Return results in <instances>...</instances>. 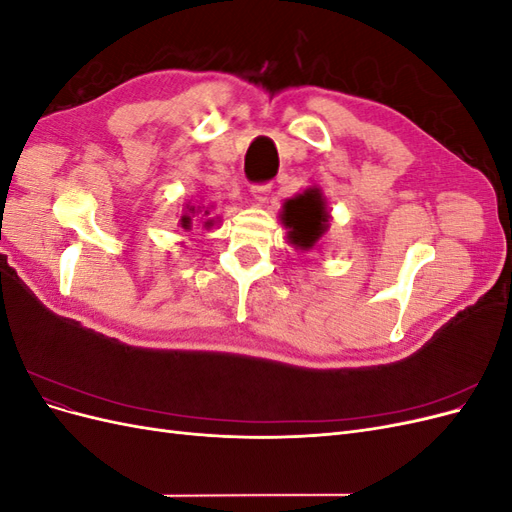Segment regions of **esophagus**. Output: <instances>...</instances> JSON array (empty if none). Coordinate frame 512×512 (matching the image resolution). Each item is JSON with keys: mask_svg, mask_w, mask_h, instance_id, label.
<instances>
[{"mask_svg": "<svg viewBox=\"0 0 512 512\" xmlns=\"http://www.w3.org/2000/svg\"><path fill=\"white\" fill-rule=\"evenodd\" d=\"M269 194H271V183H254L252 185V196H254V200H258V203H265Z\"/></svg>", "mask_w": 512, "mask_h": 512, "instance_id": "obj_1", "label": "esophagus"}]
</instances>
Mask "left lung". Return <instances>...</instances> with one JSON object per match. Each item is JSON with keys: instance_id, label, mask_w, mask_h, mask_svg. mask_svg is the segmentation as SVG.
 I'll list each match as a JSON object with an SVG mask.
<instances>
[{"instance_id": "8db88e82", "label": "left lung", "mask_w": 512, "mask_h": 512, "mask_svg": "<svg viewBox=\"0 0 512 512\" xmlns=\"http://www.w3.org/2000/svg\"><path fill=\"white\" fill-rule=\"evenodd\" d=\"M282 222L286 228H290V241L297 247H303V250H309L324 235L329 222V213L320 192L307 190L286 200Z\"/></svg>"}]
</instances>
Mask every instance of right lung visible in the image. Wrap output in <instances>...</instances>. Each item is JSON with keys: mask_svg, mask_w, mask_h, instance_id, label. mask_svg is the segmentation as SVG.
Returning <instances> with one entry per match:
<instances>
[{"mask_svg": "<svg viewBox=\"0 0 512 512\" xmlns=\"http://www.w3.org/2000/svg\"><path fill=\"white\" fill-rule=\"evenodd\" d=\"M188 209H190V213H198V211H200V207H198V211H196V207H188ZM205 215H209V211H205ZM190 222H192L190 215L185 213L183 218H181V226H183V228H190ZM207 226H211V222H207Z\"/></svg>", "mask_w": 512, "mask_h": 512, "instance_id": "1", "label": "right lung"}]
</instances>
